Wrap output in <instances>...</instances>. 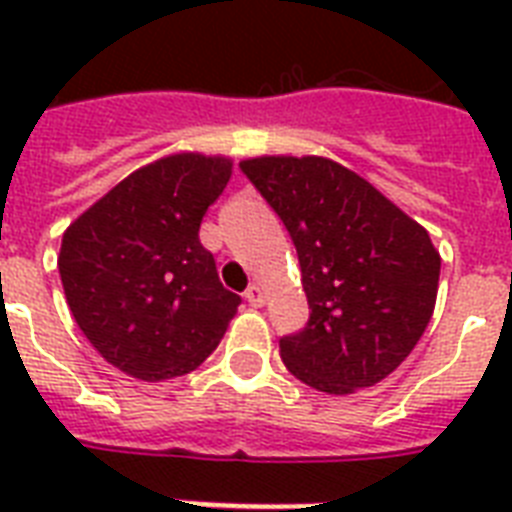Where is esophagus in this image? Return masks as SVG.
<instances>
[{
	"label": "esophagus",
	"instance_id": "obj_1",
	"mask_svg": "<svg viewBox=\"0 0 512 512\" xmlns=\"http://www.w3.org/2000/svg\"><path fill=\"white\" fill-rule=\"evenodd\" d=\"M244 297H247V303L252 305V308H260V305L265 303V292L263 287H257V284H252V287L244 292Z\"/></svg>",
	"mask_w": 512,
	"mask_h": 512
}]
</instances>
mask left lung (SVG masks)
Masks as SVG:
<instances>
[{
  "instance_id": "1",
  "label": "left lung",
  "mask_w": 512,
  "mask_h": 512,
  "mask_svg": "<svg viewBox=\"0 0 512 512\" xmlns=\"http://www.w3.org/2000/svg\"><path fill=\"white\" fill-rule=\"evenodd\" d=\"M239 167L287 225L300 260L311 319L279 340L289 372L335 396L385 380L436 308L441 257L428 231L324 156Z\"/></svg>"
}]
</instances>
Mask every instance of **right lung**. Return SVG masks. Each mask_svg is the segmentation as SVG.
<instances>
[{"mask_svg": "<svg viewBox=\"0 0 512 512\" xmlns=\"http://www.w3.org/2000/svg\"><path fill=\"white\" fill-rule=\"evenodd\" d=\"M225 156L175 154L140 167L68 225L58 271L84 337L138 380L193 372L241 297L217 276L199 225L231 180Z\"/></svg>", "mask_w": 512, "mask_h": 512, "instance_id": "obj_1", "label": "right lung"}]
</instances>
